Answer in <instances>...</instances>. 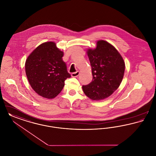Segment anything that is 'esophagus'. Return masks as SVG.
I'll use <instances>...</instances> for the list:
<instances>
[{"label":"esophagus","mask_w":156,"mask_h":156,"mask_svg":"<svg viewBox=\"0 0 156 156\" xmlns=\"http://www.w3.org/2000/svg\"><path fill=\"white\" fill-rule=\"evenodd\" d=\"M80 75V71H76L75 73H73L71 74L72 77H76Z\"/></svg>","instance_id":"34e87169"}]
</instances>
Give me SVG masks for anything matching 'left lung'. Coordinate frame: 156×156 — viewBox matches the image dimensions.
Masks as SVG:
<instances>
[{
	"label": "left lung",
	"instance_id": "1",
	"mask_svg": "<svg viewBox=\"0 0 156 156\" xmlns=\"http://www.w3.org/2000/svg\"><path fill=\"white\" fill-rule=\"evenodd\" d=\"M87 53L92 68L93 79L82 89L86 96L93 101L110 97L122 81L125 64L116 48L105 40H98L95 48Z\"/></svg>",
	"mask_w": 156,
	"mask_h": 156
}]
</instances>
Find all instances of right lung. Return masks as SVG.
Here are the masks:
<instances>
[{"mask_svg": "<svg viewBox=\"0 0 156 156\" xmlns=\"http://www.w3.org/2000/svg\"><path fill=\"white\" fill-rule=\"evenodd\" d=\"M64 53L56 43L48 41L39 45L28 56L25 71L30 86L38 95L47 99L57 97L71 75L62 61Z\"/></svg>", "mask_w": 156, "mask_h": 156, "instance_id": "1", "label": "right lung"}]
</instances>
